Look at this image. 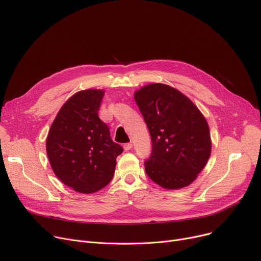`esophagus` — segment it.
I'll return each instance as SVG.
<instances>
[{
	"instance_id": "esophagus-1",
	"label": "esophagus",
	"mask_w": 261,
	"mask_h": 261,
	"mask_svg": "<svg viewBox=\"0 0 261 261\" xmlns=\"http://www.w3.org/2000/svg\"><path fill=\"white\" fill-rule=\"evenodd\" d=\"M132 143H127L123 145V149H125V151H128V150H131L132 149Z\"/></svg>"
}]
</instances>
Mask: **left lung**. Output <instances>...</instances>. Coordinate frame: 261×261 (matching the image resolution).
<instances>
[{"label":"left lung","mask_w":261,"mask_h":261,"mask_svg":"<svg viewBox=\"0 0 261 261\" xmlns=\"http://www.w3.org/2000/svg\"><path fill=\"white\" fill-rule=\"evenodd\" d=\"M134 99L152 141L146 173L166 189L190 185L212 152L206 118L186 95L168 85H146L134 92Z\"/></svg>","instance_id":"left-lung-1"}]
</instances>
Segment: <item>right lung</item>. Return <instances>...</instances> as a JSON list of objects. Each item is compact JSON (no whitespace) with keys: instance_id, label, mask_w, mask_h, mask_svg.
I'll return each instance as SVG.
<instances>
[{"instance_id":"1","label":"right lung","mask_w":261,"mask_h":261,"mask_svg":"<svg viewBox=\"0 0 261 261\" xmlns=\"http://www.w3.org/2000/svg\"><path fill=\"white\" fill-rule=\"evenodd\" d=\"M103 95L97 89L75 93L59 110L46 138L54 173L80 194L96 193L110 183L123 150L98 117Z\"/></svg>"}]
</instances>
